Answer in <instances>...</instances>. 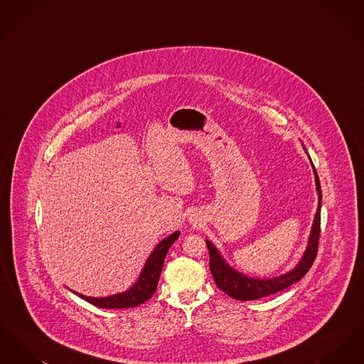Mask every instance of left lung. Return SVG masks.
I'll return each instance as SVG.
<instances>
[{"label":"left lung","instance_id":"8db88e82","mask_svg":"<svg viewBox=\"0 0 364 364\" xmlns=\"http://www.w3.org/2000/svg\"><path fill=\"white\" fill-rule=\"evenodd\" d=\"M314 166V165H312ZM314 174H315V183H316V190L319 195V205H318V211L314 220L312 225L311 235H310V242L309 247L303 255V259L294 267L292 272L288 274H284L281 277L272 278V279H254V278H247L240 273L235 272L232 267L226 264L225 260L221 258L220 252L214 248L211 242H206L208 245V254H210V272L213 274V278L217 284V287L229 294L230 297L236 300H257L260 297H266L270 294H277L279 291H284L285 288L291 287L294 282L300 281L301 278L307 274V272L311 269L312 263L316 258L318 254V242H319V236H321V205H322V192H321V183L319 177L314 168Z\"/></svg>","mask_w":364,"mask_h":364}]
</instances>
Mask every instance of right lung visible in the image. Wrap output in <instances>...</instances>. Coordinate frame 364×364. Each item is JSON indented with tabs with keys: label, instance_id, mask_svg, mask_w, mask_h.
Returning a JSON list of instances; mask_svg holds the SVG:
<instances>
[{
	"label": "right lung",
	"instance_id": "obj_1",
	"mask_svg": "<svg viewBox=\"0 0 364 364\" xmlns=\"http://www.w3.org/2000/svg\"><path fill=\"white\" fill-rule=\"evenodd\" d=\"M178 236H180V232H174L173 235L164 239L156 245V250L146 262L138 282L129 291L124 294L107 296V297H88L83 294H79V296L87 300L88 303L101 309H131L144 303L156 292L165 257L171 245L178 239Z\"/></svg>",
	"mask_w": 364,
	"mask_h": 364
}]
</instances>
